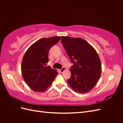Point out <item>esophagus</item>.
Instances as JSON below:
<instances>
[{
    "label": "esophagus",
    "mask_w": 123,
    "mask_h": 123,
    "mask_svg": "<svg viewBox=\"0 0 123 123\" xmlns=\"http://www.w3.org/2000/svg\"><path fill=\"white\" fill-rule=\"evenodd\" d=\"M66 70V68H65V67H63L62 68V69H61L60 70V72H61V73H62L64 71Z\"/></svg>",
    "instance_id": "1"
}]
</instances>
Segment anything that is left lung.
Here are the masks:
<instances>
[{"mask_svg":"<svg viewBox=\"0 0 123 123\" xmlns=\"http://www.w3.org/2000/svg\"><path fill=\"white\" fill-rule=\"evenodd\" d=\"M62 43L73 65L67 80L73 90L80 93L91 90L97 84L102 72L98 55L93 47L81 38L61 37Z\"/></svg>","mask_w":123,"mask_h":123,"instance_id":"1","label":"left lung"}]
</instances>
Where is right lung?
I'll use <instances>...</instances> for the list:
<instances>
[{"label": "right lung", "mask_w": 123, "mask_h": 123, "mask_svg": "<svg viewBox=\"0 0 123 123\" xmlns=\"http://www.w3.org/2000/svg\"><path fill=\"white\" fill-rule=\"evenodd\" d=\"M60 39L59 37L40 39L25 52L21 62V73L25 83L33 91H45L58 74L56 70L47 66V64L50 49Z\"/></svg>", "instance_id": "right-lung-1"}]
</instances>
